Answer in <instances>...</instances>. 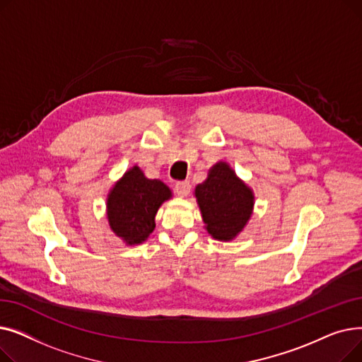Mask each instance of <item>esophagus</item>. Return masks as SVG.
<instances>
[{"label": "esophagus", "mask_w": 362, "mask_h": 362, "mask_svg": "<svg viewBox=\"0 0 362 362\" xmlns=\"http://www.w3.org/2000/svg\"><path fill=\"white\" fill-rule=\"evenodd\" d=\"M175 191L179 197H187L189 192H191V183H189L187 180H182V182H177L175 185Z\"/></svg>", "instance_id": "34e87169"}]
</instances>
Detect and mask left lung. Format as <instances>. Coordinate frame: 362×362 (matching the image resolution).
Segmentation results:
<instances>
[{"instance_id":"obj_1","label":"left lung","mask_w":362,"mask_h":362,"mask_svg":"<svg viewBox=\"0 0 362 362\" xmlns=\"http://www.w3.org/2000/svg\"><path fill=\"white\" fill-rule=\"evenodd\" d=\"M195 197L205 229L217 240H233L252 216V189L224 161L210 168L208 177L195 187Z\"/></svg>"}]
</instances>
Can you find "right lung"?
I'll use <instances>...</instances> for the list:
<instances>
[{"instance_id":"1","label":"right lung","mask_w":362,"mask_h":362,"mask_svg":"<svg viewBox=\"0 0 362 362\" xmlns=\"http://www.w3.org/2000/svg\"><path fill=\"white\" fill-rule=\"evenodd\" d=\"M171 198L170 187L158 179L145 177L133 165L111 187L107 197V218L111 230L126 245H138L156 229V214L161 204Z\"/></svg>"}]
</instances>
